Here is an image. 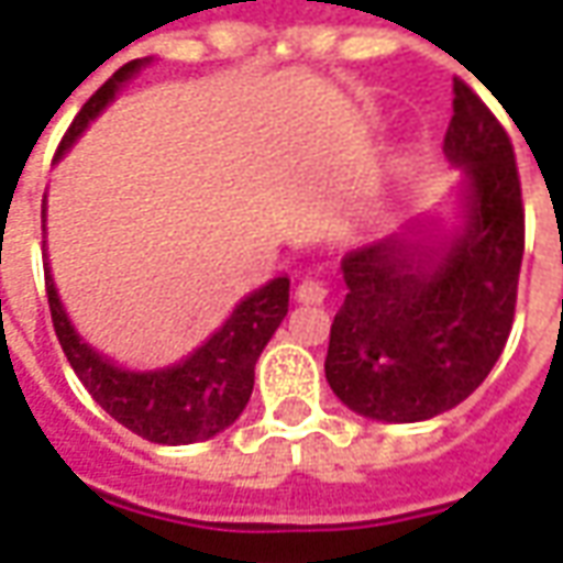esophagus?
Returning a JSON list of instances; mask_svg holds the SVG:
<instances>
[{
    "label": "esophagus",
    "instance_id": "34e87169",
    "mask_svg": "<svg viewBox=\"0 0 563 563\" xmlns=\"http://www.w3.org/2000/svg\"><path fill=\"white\" fill-rule=\"evenodd\" d=\"M294 297H297V303H325L328 288L322 282H312V278H303L297 290H294Z\"/></svg>",
    "mask_w": 563,
    "mask_h": 563
}]
</instances>
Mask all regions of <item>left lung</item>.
<instances>
[{
	"label": "left lung",
	"instance_id": "1",
	"mask_svg": "<svg viewBox=\"0 0 563 563\" xmlns=\"http://www.w3.org/2000/svg\"><path fill=\"white\" fill-rule=\"evenodd\" d=\"M443 151L467 173L465 232L443 254L387 238L343 256L346 300L331 322L325 378L353 412L424 421L474 394L505 350L523 260L515 145L455 79Z\"/></svg>",
	"mask_w": 563,
	"mask_h": 563
}]
</instances>
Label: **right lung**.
Segmentation results:
<instances>
[{"instance_id": "1", "label": "right lung", "mask_w": 563, "mask_h": 563, "mask_svg": "<svg viewBox=\"0 0 563 563\" xmlns=\"http://www.w3.org/2000/svg\"><path fill=\"white\" fill-rule=\"evenodd\" d=\"M139 67L142 62L123 64L79 108L74 123L64 132L58 154L74 145V139L86 130V123L114 98L117 86L130 79ZM288 288L290 282L282 275L254 290L251 297H244L229 316V322L179 365L164 372H126L117 368L114 362L101 360L92 346L79 341L77 331L64 316L55 282L45 266V297H48L52 325L82 387L123 428H130L151 443H167V446L207 440L225 431L244 412L254 390L256 360L275 334V328L288 316Z\"/></svg>"}]
</instances>
